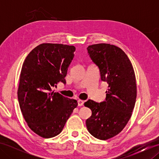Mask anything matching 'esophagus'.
I'll use <instances>...</instances> for the list:
<instances>
[{
  "instance_id": "esophagus-1",
  "label": "esophagus",
  "mask_w": 159,
  "mask_h": 159,
  "mask_svg": "<svg viewBox=\"0 0 159 159\" xmlns=\"http://www.w3.org/2000/svg\"><path fill=\"white\" fill-rule=\"evenodd\" d=\"M83 104H84V101L83 100H78V105L81 107V106H83Z\"/></svg>"
}]
</instances>
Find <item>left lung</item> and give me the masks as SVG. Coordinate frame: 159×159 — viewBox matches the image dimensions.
Listing matches in <instances>:
<instances>
[{
  "label": "left lung",
  "instance_id": "8db88e82",
  "mask_svg": "<svg viewBox=\"0 0 159 159\" xmlns=\"http://www.w3.org/2000/svg\"><path fill=\"white\" fill-rule=\"evenodd\" d=\"M87 49L109 88L105 101L88 100L84 104L92 112L86 126L92 136L107 140L119 134L132 116L137 98L135 74L128 56L119 47L97 43Z\"/></svg>",
  "mask_w": 159,
  "mask_h": 159
}]
</instances>
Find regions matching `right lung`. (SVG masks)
I'll use <instances>...</instances> for the list:
<instances>
[{"label": "right lung", "mask_w": 159, "mask_h": 159, "mask_svg": "<svg viewBox=\"0 0 159 159\" xmlns=\"http://www.w3.org/2000/svg\"><path fill=\"white\" fill-rule=\"evenodd\" d=\"M75 50L74 46L42 43L23 63L18 89L20 108L29 127L43 138L58 135L78 106L76 100L52 91L59 82L66 83Z\"/></svg>", "instance_id": "1"}]
</instances>
